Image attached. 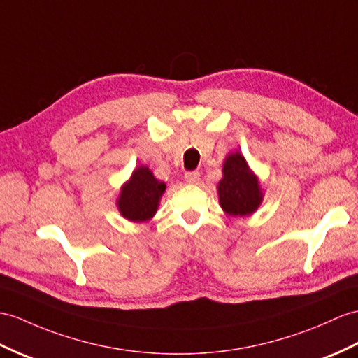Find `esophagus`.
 <instances>
[{
	"instance_id": "esophagus-1",
	"label": "esophagus",
	"mask_w": 358,
	"mask_h": 358,
	"mask_svg": "<svg viewBox=\"0 0 358 358\" xmlns=\"http://www.w3.org/2000/svg\"><path fill=\"white\" fill-rule=\"evenodd\" d=\"M185 180L188 184H197L200 180V173L199 171H188L185 173Z\"/></svg>"
}]
</instances>
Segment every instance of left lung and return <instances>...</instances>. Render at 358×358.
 <instances>
[{
    "label": "left lung",
    "instance_id": "left-lung-1",
    "mask_svg": "<svg viewBox=\"0 0 358 358\" xmlns=\"http://www.w3.org/2000/svg\"><path fill=\"white\" fill-rule=\"evenodd\" d=\"M223 178L217 184V196L223 211L232 217L254 214L264 199L257 174L250 170L245 156L234 152L223 161Z\"/></svg>",
    "mask_w": 358,
    "mask_h": 358
}]
</instances>
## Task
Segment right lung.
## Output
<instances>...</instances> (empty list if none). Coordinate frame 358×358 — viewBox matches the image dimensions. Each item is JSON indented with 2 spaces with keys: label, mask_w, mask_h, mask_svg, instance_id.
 Instances as JSON below:
<instances>
[{
  "label": "right lung",
  "mask_w": 358,
  "mask_h": 358,
  "mask_svg": "<svg viewBox=\"0 0 358 358\" xmlns=\"http://www.w3.org/2000/svg\"><path fill=\"white\" fill-rule=\"evenodd\" d=\"M165 188V182L156 179L147 165H139L120 188L117 197L120 214L134 223L149 222L158 211Z\"/></svg>",
  "instance_id": "obj_1"
}]
</instances>
